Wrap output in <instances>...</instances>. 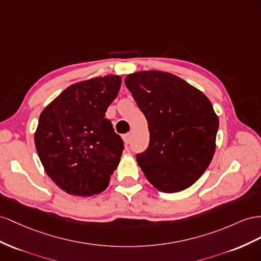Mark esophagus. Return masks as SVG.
<instances>
[{
	"label": "esophagus",
	"mask_w": 261,
	"mask_h": 261,
	"mask_svg": "<svg viewBox=\"0 0 261 261\" xmlns=\"http://www.w3.org/2000/svg\"><path fill=\"white\" fill-rule=\"evenodd\" d=\"M131 133H126V135L123 136V141L125 144H129L131 142Z\"/></svg>",
	"instance_id": "34e87169"
}]
</instances>
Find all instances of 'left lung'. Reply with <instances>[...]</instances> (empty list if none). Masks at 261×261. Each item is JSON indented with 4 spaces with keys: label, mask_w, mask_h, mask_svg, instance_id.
Returning a JSON list of instances; mask_svg holds the SVG:
<instances>
[{
    "label": "left lung",
    "mask_w": 261,
    "mask_h": 261,
    "mask_svg": "<svg viewBox=\"0 0 261 261\" xmlns=\"http://www.w3.org/2000/svg\"><path fill=\"white\" fill-rule=\"evenodd\" d=\"M124 84L148 121L149 146L137 154L145 177L164 193L190 188L208 168L216 149L219 121L210 99L166 71L133 72Z\"/></svg>",
    "instance_id": "obj_1"
}]
</instances>
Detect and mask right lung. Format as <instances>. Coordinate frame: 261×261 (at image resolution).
I'll return each mask as SVG.
<instances>
[{
  "instance_id": "obj_1",
  "label": "right lung",
  "mask_w": 261,
  "mask_h": 261,
  "mask_svg": "<svg viewBox=\"0 0 261 261\" xmlns=\"http://www.w3.org/2000/svg\"><path fill=\"white\" fill-rule=\"evenodd\" d=\"M121 77L108 75L66 88L39 116L35 146L45 172L75 196L103 192L117 169L123 141L106 119Z\"/></svg>"
}]
</instances>
